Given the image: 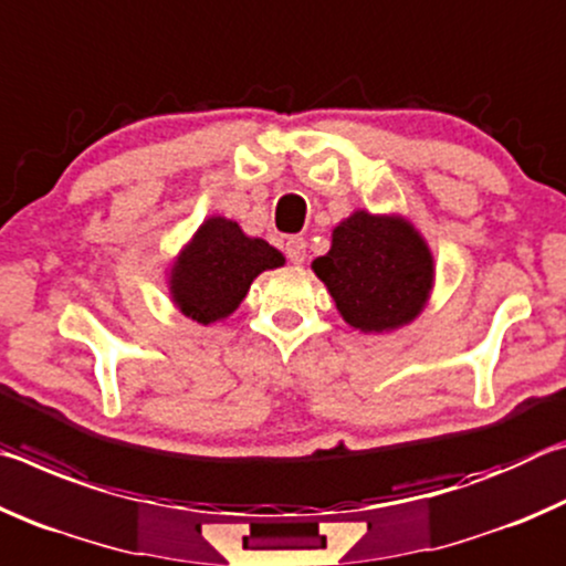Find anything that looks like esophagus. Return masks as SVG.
<instances>
[{
  "mask_svg": "<svg viewBox=\"0 0 566 566\" xmlns=\"http://www.w3.org/2000/svg\"><path fill=\"white\" fill-rule=\"evenodd\" d=\"M284 252L292 264H302L306 260V242L304 237H290L284 244Z\"/></svg>",
  "mask_w": 566,
  "mask_h": 566,
  "instance_id": "34e87169",
  "label": "esophagus"
}]
</instances>
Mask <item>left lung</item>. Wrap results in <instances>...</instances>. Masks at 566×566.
I'll list each match as a JSON object with an SVG mask.
<instances>
[{"mask_svg": "<svg viewBox=\"0 0 566 566\" xmlns=\"http://www.w3.org/2000/svg\"><path fill=\"white\" fill-rule=\"evenodd\" d=\"M342 319L361 334L415 322L434 290V254L401 214L354 209L332 229V247L312 262Z\"/></svg>", "mask_w": 566, "mask_h": 566, "instance_id": "left-lung-1", "label": "left lung"}]
</instances>
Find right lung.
Segmentation results:
<instances>
[{
    "label": "right lung",
    "mask_w": 566,
    "mask_h": 566,
    "mask_svg": "<svg viewBox=\"0 0 566 566\" xmlns=\"http://www.w3.org/2000/svg\"><path fill=\"white\" fill-rule=\"evenodd\" d=\"M280 249L249 237L234 219L207 217L167 270L169 300L197 324L227 319L244 302L252 282L284 266Z\"/></svg>",
    "instance_id": "obj_1"
}]
</instances>
